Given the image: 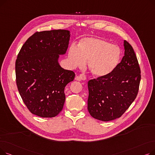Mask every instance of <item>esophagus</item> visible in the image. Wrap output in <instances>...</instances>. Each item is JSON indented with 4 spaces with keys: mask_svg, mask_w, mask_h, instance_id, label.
Instances as JSON below:
<instances>
[{
    "mask_svg": "<svg viewBox=\"0 0 155 155\" xmlns=\"http://www.w3.org/2000/svg\"><path fill=\"white\" fill-rule=\"evenodd\" d=\"M75 80H77V81H80V80H86V77L83 75V74H80L78 76H76L75 78Z\"/></svg>",
    "mask_w": 155,
    "mask_h": 155,
    "instance_id": "34e87169",
    "label": "esophagus"
}]
</instances>
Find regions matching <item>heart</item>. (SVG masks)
<instances>
[{
    "label": "heart",
    "instance_id": "heart-1",
    "mask_svg": "<svg viewBox=\"0 0 155 155\" xmlns=\"http://www.w3.org/2000/svg\"><path fill=\"white\" fill-rule=\"evenodd\" d=\"M71 66L82 68L88 60V70L95 77H104L116 69L121 53L119 48L107 41L96 37H86L80 41L78 46L71 45L68 50Z\"/></svg>",
    "mask_w": 155,
    "mask_h": 155
}]
</instances>
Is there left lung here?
Returning a JSON list of instances; mask_svg holds the SVG:
<instances>
[{"instance_id":"left-lung-1","label":"left lung","mask_w":155,"mask_h":155,"mask_svg":"<svg viewBox=\"0 0 155 155\" xmlns=\"http://www.w3.org/2000/svg\"><path fill=\"white\" fill-rule=\"evenodd\" d=\"M124 55L109 75L88 82V110L102 121L120 117L137 96L141 71L133 47L124 40Z\"/></svg>"}]
</instances>
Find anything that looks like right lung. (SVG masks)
I'll return each instance as SVG.
<instances>
[{
	"mask_svg": "<svg viewBox=\"0 0 155 155\" xmlns=\"http://www.w3.org/2000/svg\"><path fill=\"white\" fill-rule=\"evenodd\" d=\"M70 38L68 30L37 32L28 39L18 55L16 84L24 103L35 115L53 117L63 107L64 88L75 76L59 63Z\"/></svg>",
	"mask_w": 155,
	"mask_h": 155,
	"instance_id": "add662e5",
	"label": "right lung"
}]
</instances>
